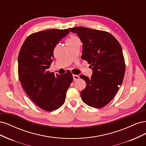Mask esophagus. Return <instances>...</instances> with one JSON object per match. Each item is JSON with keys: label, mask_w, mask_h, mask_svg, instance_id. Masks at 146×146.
<instances>
[{"label": "esophagus", "mask_w": 146, "mask_h": 146, "mask_svg": "<svg viewBox=\"0 0 146 146\" xmlns=\"http://www.w3.org/2000/svg\"><path fill=\"white\" fill-rule=\"evenodd\" d=\"M73 78H74V80H77L79 78V76L78 75H73Z\"/></svg>", "instance_id": "1"}]
</instances>
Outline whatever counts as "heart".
<instances>
[{
  "label": "heart",
  "mask_w": 146,
  "mask_h": 146,
  "mask_svg": "<svg viewBox=\"0 0 146 146\" xmlns=\"http://www.w3.org/2000/svg\"><path fill=\"white\" fill-rule=\"evenodd\" d=\"M76 38H77V37L76 36H74V35H70V37L68 39V40H71V39H74Z\"/></svg>",
  "instance_id": "heart-1"
}]
</instances>
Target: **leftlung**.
<instances>
[{"mask_svg":"<svg viewBox=\"0 0 146 146\" xmlns=\"http://www.w3.org/2000/svg\"><path fill=\"white\" fill-rule=\"evenodd\" d=\"M69 29L80 38L83 43L81 58L91 64L93 71L91 78L80 75L86 83L80 92L82 99L90 107H104L115 96L124 77L125 64L122 47L105 31L83 27Z\"/></svg>","mask_w":146,"mask_h":146,"instance_id":"left-lung-1","label":"left lung"}]
</instances>
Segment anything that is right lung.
<instances>
[{
  "mask_svg": "<svg viewBox=\"0 0 146 146\" xmlns=\"http://www.w3.org/2000/svg\"><path fill=\"white\" fill-rule=\"evenodd\" d=\"M68 29H49L30 35L18 56V76L26 94L38 107L52 111L62 106L70 83L72 73L49 72L54 48Z\"/></svg>",
  "mask_w": 146,
  "mask_h": 146,
  "instance_id": "obj_1",
  "label": "right lung"
}]
</instances>
